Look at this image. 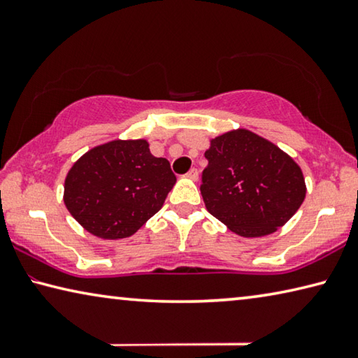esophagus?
I'll list each match as a JSON object with an SVG mask.
<instances>
[{
    "label": "esophagus",
    "instance_id": "34e87169",
    "mask_svg": "<svg viewBox=\"0 0 358 358\" xmlns=\"http://www.w3.org/2000/svg\"><path fill=\"white\" fill-rule=\"evenodd\" d=\"M186 177L189 178V180H192V181H197V180H199V172H197V169H191V171L186 173Z\"/></svg>",
    "mask_w": 358,
    "mask_h": 358
}]
</instances>
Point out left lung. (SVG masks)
I'll list each match as a JSON object with an SVG mask.
<instances>
[{
  "label": "left lung",
  "mask_w": 358,
  "mask_h": 358,
  "mask_svg": "<svg viewBox=\"0 0 358 358\" xmlns=\"http://www.w3.org/2000/svg\"><path fill=\"white\" fill-rule=\"evenodd\" d=\"M201 192L208 213L245 238L276 232L305 201L300 166L250 129L210 138Z\"/></svg>",
  "instance_id": "obj_1"
}]
</instances>
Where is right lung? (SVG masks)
Instances as JSON below:
<instances>
[{
	"instance_id": "add662e5",
	"label": "right lung",
	"mask_w": 358,
	"mask_h": 358,
	"mask_svg": "<svg viewBox=\"0 0 358 358\" xmlns=\"http://www.w3.org/2000/svg\"><path fill=\"white\" fill-rule=\"evenodd\" d=\"M175 181L169 161L151 155L148 141L115 138L96 145L72 164L63 201L87 232L121 240L162 208Z\"/></svg>"
}]
</instances>
